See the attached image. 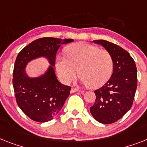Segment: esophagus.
Wrapping results in <instances>:
<instances>
[{"instance_id": "obj_1", "label": "esophagus", "mask_w": 147, "mask_h": 147, "mask_svg": "<svg viewBox=\"0 0 147 147\" xmlns=\"http://www.w3.org/2000/svg\"><path fill=\"white\" fill-rule=\"evenodd\" d=\"M78 91H80L77 88H74V87H72V88L71 89V93H73V92H78Z\"/></svg>"}]
</instances>
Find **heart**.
I'll list each match as a JSON object with an SVG mask.
<instances>
[{"instance_id":"1","label":"heart","mask_w":147,"mask_h":147,"mask_svg":"<svg viewBox=\"0 0 147 147\" xmlns=\"http://www.w3.org/2000/svg\"><path fill=\"white\" fill-rule=\"evenodd\" d=\"M67 57H57L56 69L60 78L69 84L78 75L83 84L97 88L110 78L113 71L112 57L107 50L86 42L68 46Z\"/></svg>"}]
</instances>
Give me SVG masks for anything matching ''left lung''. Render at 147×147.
Returning <instances> with one entry per match:
<instances>
[{"label": "left lung", "mask_w": 147, "mask_h": 147, "mask_svg": "<svg viewBox=\"0 0 147 147\" xmlns=\"http://www.w3.org/2000/svg\"><path fill=\"white\" fill-rule=\"evenodd\" d=\"M111 54L113 74L107 83L95 90L96 101L90 111L103 124L115 123L131 108L138 86L137 68L129 53L119 45L103 39L93 40Z\"/></svg>", "instance_id": "obj_1"}]
</instances>
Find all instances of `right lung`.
Segmentation results:
<instances>
[{
	"mask_svg": "<svg viewBox=\"0 0 147 147\" xmlns=\"http://www.w3.org/2000/svg\"><path fill=\"white\" fill-rule=\"evenodd\" d=\"M73 39L44 37L36 39L18 53L13 69V88L17 104L26 115L36 122L50 121L60 112L70 94L71 87L59 82L54 66L61 45ZM45 57L50 66L39 77H29L26 66L31 60Z\"/></svg>",
	"mask_w": 147,
	"mask_h": 147,
	"instance_id": "1",
	"label": "right lung"
}]
</instances>
